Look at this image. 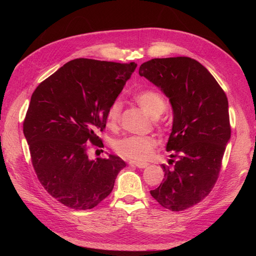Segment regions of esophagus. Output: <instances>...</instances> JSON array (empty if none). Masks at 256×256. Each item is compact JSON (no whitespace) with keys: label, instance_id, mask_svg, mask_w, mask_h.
Segmentation results:
<instances>
[{"label":"esophagus","instance_id":"1","mask_svg":"<svg viewBox=\"0 0 256 256\" xmlns=\"http://www.w3.org/2000/svg\"><path fill=\"white\" fill-rule=\"evenodd\" d=\"M129 164L132 166H136L138 168H144L148 166V164H146V162H138V161H129Z\"/></svg>","mask_w":256,"mask_h":256}]
</instances>
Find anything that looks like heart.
I'll return each mask as SVG.
<instances>
[{"label": "heart", "mask_w": 256, "mask_h": 256, "mask_svg": "<svg viewBox=\"0 0 256 256\" xmlns=\"http://www.w3.org/2000/svg\"><path fill=\"white\" fill-rule=\"evenodd\" d=\"M136 102L150 118L157 120L166 110V102L158 90H144L134 96ZM122 114V102L114 100L106 111L108 126L115 128L118 125ZM156 146L154 138L150 136H130L114 141L115 152L122 157L132 160H145L148 158Z\"/></svg>", "instance_id": "1"}]
</instances>
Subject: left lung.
I'll return each instance as SVG.
<instances>
[{
  "instance_id": "8db88e82",
  "label": "left lung",
  "mask_w": 256,
  "mask_h": 256,
  "mask_svg": "<svg viewBox=\"0 0 256 256\" xmlns=\"http://www.w3.org/2000/svg\"><path fill=\"white\" fill-rule=\"evenodd\" d=\"M138 74L168 98L173 125L166 143L172 152L164 178L152 196L172 212L184 210L209 194L218 180L230 138L226 92L198 60L180 56L143 63Z\"/></svg>"
}]
</instances>
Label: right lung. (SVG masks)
<instances>
[{"label": "right lung", "mask_w": 256, "mask_h": 256, "mask_svg": "<svg viewBox=\"0 0 256 256\" xmlns=\"http://www.w3.org/2000/svg\"><path fill=\"white\" fill-rule=\"evenodd\" d=\"M136 68V63L76 58L68 62L34 90L23 134L36 175L49 194L67 207L92 209L110 194L125 161L115 154L90 160V142L106 111Z\"/></svg>", "instance_id": "1"}]
</instances>
